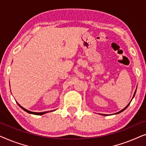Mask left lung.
Returning <instances> with one entry per match:
<instances>
[{
    "instance_id": "obj_1",
    "label": "left lung",
    "mask_w": 146,
    "mask_h": 146,
    "mask_svg": "<svg viewBox=\"0 0 146 146\" xmlns=\"http://www.w3.org/2000/svg\"><path fill=\"white\" fill-rule=\"evenodd\" d=\"M136 89H137V88H136ZM135 92H136V90H135V92H134V94H133V97H134V96H135ZM130 102H131V101H130ZM130 102H129V103L128 104H127V105L126 106H125V107L124 108H123V109H122V110H121V111H118V112H117V113H114V114H117V113H121V111H123V110H125V109H126L127 107H128V106L129 105V104H130ZM101 115H107V114H101Z\"/></svg>"
}]
</instances>
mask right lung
Here are the masks:
<instances>
[{
    "label": "right lung",
    "mask_w": 146,
    "mask_h": 146,
    "mask_svg": "<svg viewBox=\"0 0 146 146\" xmlns=\"http://www.w3.org/2000/svg\"><path fill=\"white\" fill-rule=\"evenodd\" d=\"M17 104H18V105L24 111H27V113H31V114H35V115H43V114H44V113H48V112H50V111H54V110H51V111H43V112H34V111H29V110H27V109H25V108H24L23 107V106H21V105L19 104V103L17 102Z\"/></svg>",
    "instance_id": "obj_1"
}]
</instances>
